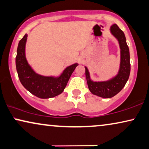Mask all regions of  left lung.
Here are the masks:
<instances>
[{"label": "left lung", "instance_id": "1", "mask_svg": "<svg viewBox=\"0 0 149 149\" xmlns=\"http://www.w3.org/2000/svg\"><path fill=\"white\" fill-rule=\"evenodd\" d=\"M111 32L119 42L121 49L120 68L118 75L105 82H93L90 80L88 68L86 67V77L88 88L93 94L103 98H111L121 91L128 80L131 70L129 50L125 36L120 29L114 24L111 26Z\"/></svg>", "mask_w": 149, "mask_h": 149}]
</instances>
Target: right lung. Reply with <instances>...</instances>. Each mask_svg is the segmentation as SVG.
<instances>
[{
    "label": "right lung",
    "mask_w": 149,
    "mask_h": 149,
    "mask_svg": "<svg viewBox=\"0 0 149 149\" xmlns=\"http://www.w3.org/2000/svg\"><path fill=\"white\" fill-rule=\"evenodd\" d=\"M27 34H25L19 42L15 65L21 84L29 92L40 98H49L60 94L63 91L69 79L77 66L74 63L66 68L58 78L42 77L36 74L28 64L25 57V44Z\"/></svg>",
    "instance_id": "add662e5"
}]
</instances>
